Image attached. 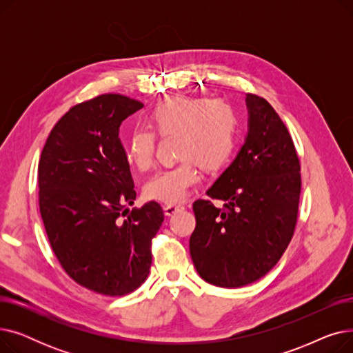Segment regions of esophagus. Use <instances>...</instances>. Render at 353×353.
Wrapping results in <instances>:
<instances>
[{
	"label": "esophagus",
	"mask_w": 353,
	"mask_h": 353,
	"mask_svg": "<svg viewBox=\"0 0 353 353\" xmlns=\"http://www.w3.org/2000/svg\"><path fill=\"white\" fill-rule=\"evenodd\" d=\"M183 209H184V206H181V205H165V206H163V210H164L165 216H173L174 213H177Z\"/></svg>",
	"instance_id": "34e87169"
}]
</instances>
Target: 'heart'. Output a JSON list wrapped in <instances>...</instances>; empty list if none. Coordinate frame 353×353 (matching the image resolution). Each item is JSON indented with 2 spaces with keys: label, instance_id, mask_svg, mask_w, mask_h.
Returning <instances> with one entry per match:
<instances>
[{
  "label": "heart",
  "instance_id": "heart-1",
  "mask_svg": "<svg viewBox=\"0 0 353 353\" xmlns=\"http://www.w3.org/2000/svg\"><path fill=\"white\" fill-rule=\"evenodd\" d=\"M150 130L160 137L176 134L173 165L157 172L145 183L147 199L177 205L199 181L197 164L205 172L217 170L230 157L237 117L225 101L174 96L160 101L147 116ZM156 137L148 130H136L128 139L127 157L137 170L150 169L154 161Z\"/></svg>",
  "mask_w": 353,
  "mask_h": 353
}]
</instances>
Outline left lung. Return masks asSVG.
Listing matches in <instances>:
<instances>
[{"label": "left lung", "instance_id": "obj_1", "mask_svg": "<svg viewBox=\"0 0 353 353\" xmlns=\"http://www.w3.org/2000/svg\"><path fill=\"white\" fill-rule=\"evenodd\" d=\"M248 134L232 164L206 192L223 200L193 205L190 256L203 281L242 288L263 277L294 232L301 164L285 123L262 97L246 94Z\"/></svg>", "mask_w": 353, "mask_h": 353}]
</instances>
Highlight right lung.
Listing matches in <instances>:
<instances>
[{"instance_id":"add662e5","label":"right lung","mask_w":353,"mask_h":353,"mask_svg":"<svg viewBox=\"0 0 353 353\" xmlns=\"http://www.w3.org/2000/svg\"><path fill=\"white\" fill-rule=\"evenodd\" d=\"M143 103L103 94L57 121L39 163L40 212L52 252L79 285L123 296L147 279L152 239L164 214L157 201L130 210L134 183L120 125Z\"/></svg>"}]
</instances>
